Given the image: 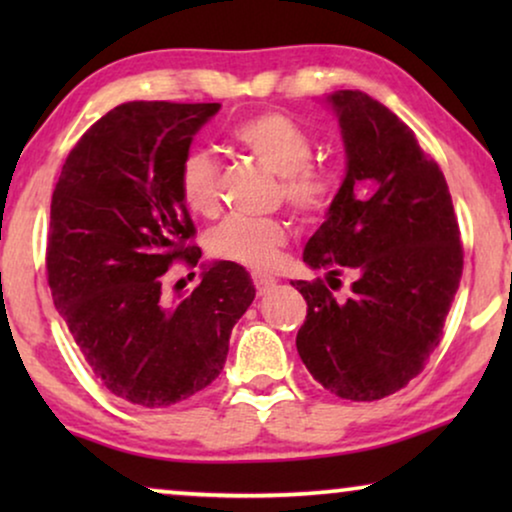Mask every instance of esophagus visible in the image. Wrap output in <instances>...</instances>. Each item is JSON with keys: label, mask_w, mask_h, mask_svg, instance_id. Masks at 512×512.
I'll return each mask as SVG.
<instances>
[{"label": "esophagus", "mask_w": 512, "mask_h": 512, "mask_svg": "<svg viewBox=\"0 0 512 512\" xmlns=\"http://www.w3.org/2000/svg\"><path fill=\"white\" fill-rule=\"evenodd\" d=\"M275 284H277V279H275V277H270V275H261V272H256V275H254V286H256L258 296H265V293H268Z\"/></svg>", "instance_id": "1"}]
</instances>
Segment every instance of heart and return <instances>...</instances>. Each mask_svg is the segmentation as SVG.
Wrapping results in <instances>:
<instances>
[{
  "label": "heart",
  "instance_id": "b5f03b06",
  "mask_svg": "<svg viewBox=\"0 0 512 512\" xmlns=\"http://www.w3.org/2000/svg\"><path fill=\"white\" fill-rule=\"evenodd\" d=\"M233 137L244 151L282 177L279 191L298 216L317 219L331 207L338 179L328 167L310 163L314 139L303 125L279 111H261L237 123ZM177 186L193 214L214 216L219 209V160L207 149H191L179 163ZM284 244L282 221L247 216H230L207 237V249L214 258L254 270L270 268Z\"/></svg>",
  "mask_w": 512,
  "mask_h": 512
}]
</instances>
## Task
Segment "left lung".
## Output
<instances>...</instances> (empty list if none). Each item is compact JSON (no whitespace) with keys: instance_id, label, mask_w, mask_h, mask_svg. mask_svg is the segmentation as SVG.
<instances>
[{"instance_id":"obj_1","label":"left lung","mask_w":512,"mask_h":512,"mask_svg":"<svg viewBox=\"0 0 512 512\" xmlns=\"http://www.w3.org/2000/svg\"><path fill=\"white\" fill-rule=\"evenodd\" d=\"M340 123L347 172L303 261L326 286L293 282L307 300L296 347L331 394L377 401L422 373L443 338L464 251L440 167L408 125L361 90L326 97ZM355 275L345 300L330 293Z\"/></svg>"}]
</instances>
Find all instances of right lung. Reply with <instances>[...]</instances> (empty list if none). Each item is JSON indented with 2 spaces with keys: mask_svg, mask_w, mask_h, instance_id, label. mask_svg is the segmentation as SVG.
I'll return each mask as SVG.
<instances>
[{
  "mask_svg": "<svg viewBox=\"0 0 512 512\" xmlns=\"http://www.w3.org/2000/svg\"><path fill=\"white\" fill-rule=\"evenodd\" d=\"M219 102H125L83 135L51 200L46 270L55 310L97 380L142 408H167L212 384L237 319L256 296L242 265H202V282L163 303L174 261L195 268L179 163Z\"/></svg>",
  "mask_w": 512,
  "mask_h": 512,
  "instance_id": "obj_1",
  "label": "right lung"
}]
</instances>
